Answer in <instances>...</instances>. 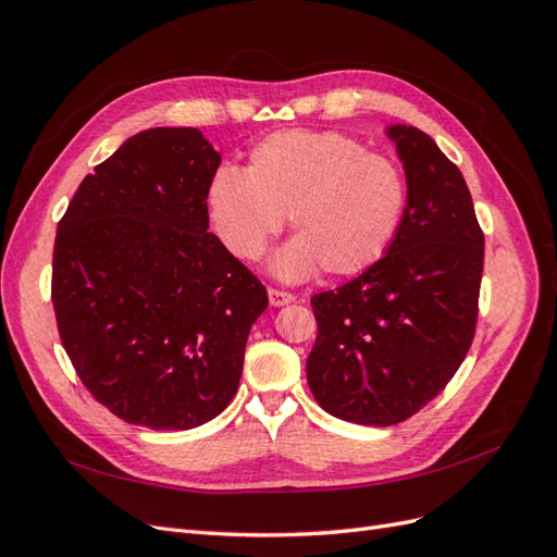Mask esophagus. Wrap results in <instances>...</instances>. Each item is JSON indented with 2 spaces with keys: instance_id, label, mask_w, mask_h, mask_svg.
Returning <instances> with one entry per match:
<instances>
[{
  "instance_id": "34e87169",
  "label": "esophagus",
  "mask_w": 557,
  "mask_h": 557,
  "mask_svg": "<svg viewBox=\"0 0 557 557\" xmlns=\"http://www.w3.org/2000/svg\"><path fill=\"white\" fill-rule=\"evenodd\" d=\"M267 293H269V305L272 307H285V305H290V301H295L293 293H285L278 288H269Z\"/></svg>"
}]
</instances>
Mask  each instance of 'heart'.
Masks as SVG:
<instances>
[{
	"mask_svg": "<svg viewBox=\"0 0 557 557\" xmlns=\"http://www.w3.org/2000/svg\"><path fill=\"white\" fill-rule=\"evenodd\" d=\"M407 183L385 156L367 153L339 132L288 129L250 150L246 172L223 166L209 183L215 237L239 260H258L290 215L297 232L272 258V272L299 281L325 269L358 274L395 237Z\"/></svg>",
	"mask_w": 557,
	"mask_h": 557,
	"instance_id": "1",
	"label": "heart"
}]
</instances>
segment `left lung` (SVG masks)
<instances>
[{
  "instance_id": "left-lung-1",
  "label": "left lung",
  "mask_w": 557,
  "mask_h": 557,
  "mask_svg": "<svg viewBox=\"0 0 557 557\" xmlns=\"http://www.w3.org/2000/svg\"><path fill=\"white\" fill-rule=\"evenodd\" d=\"M407 207L385 256L318 293L307 381L327 413L387 428L411 418L458 372L474 339L483 232L467 183L425 132L391 125Z\"/></svg>"
}]
</instances>
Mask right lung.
<instances>
[{
    "instance_id": "obj_1",
    "label": "right lung",
    "mask_w": 557,
    "mask_h": 557,
    "mask_svg": "<svg viewBox=\"0 0 557 557\" xmlns=\"http://www.w3.org/2000/svg\"><path fill=\"white\" fill-rule=\"evenodd\" d=\"M221 153L195 127L129 137L58 225L53 307L92 397L148 430L209 423L232 401L264 285L209 232Z\"/></svg>"
}]
</instances>
